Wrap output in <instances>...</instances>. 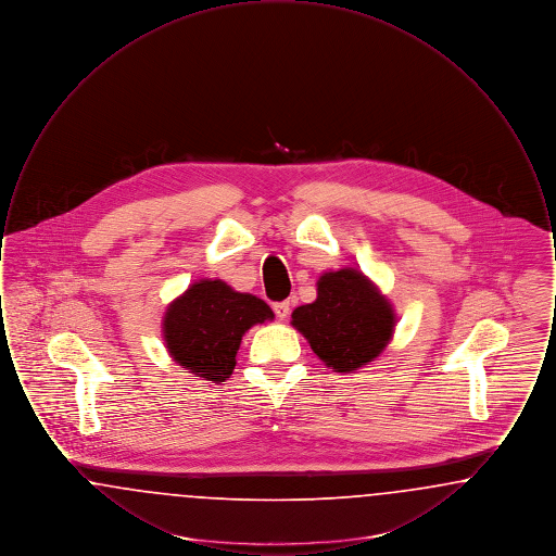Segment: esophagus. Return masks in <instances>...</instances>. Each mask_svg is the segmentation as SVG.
Returning <instances> with one entry per match:
<instances>
[{
  "label": "esophagus",
  "instance_id": "obj_1",
  "mask_svg": "<svg viewBox=\"0 0 556 556\" xmlns=\"http://www.w3.org/2000/svg\"><path fill=\"white\" fill-rule=\"evenodd\" d=\"M273 308H275V315H277V317L281 318V320H286V318L290 317L291 302L290 300H286V302H277Z\"/></svg>",
  "mask_w": 556,
  "mask_h": 556
}]
</instances>
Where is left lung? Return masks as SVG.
Returning a JSON list of instances; mask_svg holds the SVG:
<instances>
[{
    "mask_svg": "<svg viewBox=\"0 0 556 556\" xmlns=\"http://www.w3.org/2000/svg\"><path fill=\"white\" fill-rule=\"evenodd\" d=\"M291 325L327 367L354 372L390 344L396 313L369 277L356 268H340L318 277L317 300L298 306Z\"/></svg>",
    "mask_w": 556,
    "mask_h": 556,
    "instance_id": "8db88e82",
    "label": "left lung"
}]
</instances>
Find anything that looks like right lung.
<instances>
[{
    "label": "right lung",
    "mask_w": 556,
    "mask_h": 556,
    "mask_svg": "<svg viewBox=\"0 0 556 556\" xmlns=\"http://www.w3.org/2000/svg\"><path fill=\"white\" fill-rule=\"evenodd\" d=\"M273 318L265 300L236 291L220 279H200L168 304L162 336L179 367L220 383L236 369L245 331Z\"/></svg>",
    "instance_id": "1"
}]
</instances>
